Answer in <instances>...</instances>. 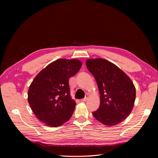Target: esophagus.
I'll return each mask as SVG.
<instances>
[{
  "label": "esophagus",
  "instance_id": "1",
  "mask_svg": "<svg viewBox=\"0 0 158 158\" xmlns=\"http://www.w3.org/2000/svg\"><path fill=\"white\" fill-rule=\"evenodd\" d=\"M88 95L86 94V95H85V96L84 98H83L82 99H81V101H82V102H85L88 99Z\"/></svg>",
  "mask_w": 158,
  "mask_h": 158
}]
</instances>
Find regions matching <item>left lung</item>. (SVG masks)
Segmentation results:
<instances>
[{
	"label": "left lung",
	"mask_w": 158,
	"mask_h": 158,
	"mask_svg": "<svg viewBox=\"0 0 158 158\" xmlns=\"http://www.w3.org/2000/svg\"><path fill=\"white\" fill-rule=\"evenodd\" d=\"M86 66L96 80L100 94V106L92 113L94 117L107 126L120 123L130 114L135 104L136 89L132 80L106 59H88Z\"/></svg>",
	"instance_id": "left-lung-1"
}]
</instances>
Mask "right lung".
I'll list each match as a JSON object with an SVG mask.
<instances>
[{
	"mask_svg": "<svg viewBox=\"0 0 158 158\" xmlns=\"http://www.w3.org/2000/svg\"><path fill=\"white\" fill-rule=\"evenodd\" d=\"M81 66L77 59H58L33 79L27 93L28 103L35 116L47 126H60L73 115L76 102L70 95L69 80Z\"/></svg>",
	"mask_w": 158,
	"mask_h": 158,
	"instance_id": "right-lung-1",
	"label": "right lung"
}]
</instances>
